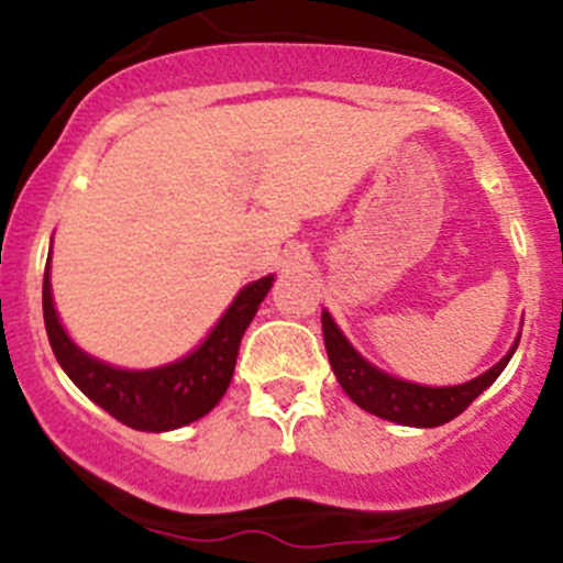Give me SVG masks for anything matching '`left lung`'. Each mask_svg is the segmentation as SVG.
<instances>
[{
  "mask_svg": "<svg viewBox=\"0 0 563 563\" xmlns=\"http://www.w3.org/2000/svg\"><path fill=\"white\" fill-rule=\"evenodd\" d=\"M321 329L329 365H332L334 376H338L345 395L356 406L365 408V411L389 419V422L411 424V428H439V424H446L460 417L482 391L501 376V371L512 360L515 349H518V343H515L512 351L496 367H490V371L482 373L479 378H474L468 384H460V387H419V384L400 382V378H391L387 373L367 365L351 349L349 340L340 334V329L334 327L329 313H321Z\"/></svg>",
  "mask_w": 563,
  "mask_h": 563,
  "instance_id": "1",
  "label": "left lung"
}]
</instances>
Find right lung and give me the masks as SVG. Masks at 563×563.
<instances>
[{
    "label": "right lung",
    "mask_w": 563,
    "mask_h": 563,
    "mask_svg": "<svg viewBox=\"0 0 563 563\" xmlns=\"http://www.w3.org/2000/svg\"><path fill=\"white\" fill-rule=\"evenodd\" d=\"M272 286V275L250 283L240 291L218 327L207 340L185 360L174 365L155 367V371H119L106 362L92 360L76 349L56 318L54 299H51L48 266L43 277V318L48 343L54 349L56 362L70 376L89 400L106 408L113 419L133 430L163 433V430L181 428L218 406L220 397L229 389L234 376L236 354H240L242 334L253 321L255 310L264 302Z\"/></svg>",
    "instance_id": "1"
}]
</instances>
